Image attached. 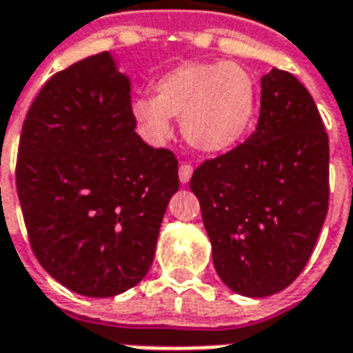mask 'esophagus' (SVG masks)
Listing matches in <instances>:
<instances>
[{
	"label": "esophagus",
	"mask_w": 353,
	"mask_h": 353,
	"mask_svg": "<svg viewBox=\"0 0 353 353\" xmlns=\"http://www.w3.org/2000/svg\"><path fill=\"white\" fill-rule=\"evenodd\" d=\"M192 165H187V163H183L181 166H179V181L183 183V185H187L188 181H190V177H192Z\"/></svg>",
	"instance_id": "esophagus-1"
}]
</instances>
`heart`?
<instances>
[{
	"instance_id": "obj_1",
	"label": "heart",
	"mask_w": 353,
	"mask_h": 353,
	"mask_svg": "<svg viewBox=\"0 0 353 353\" xmlns=\"http://www.w3.org/2000/svg\"><path fill=\"white\" fill-rule=\"evenodd\" d=\"M155 97H135L133 117L155 143L170 137L172 117L181 119L183 135L201 152H225L251 126L256 93L251 74L225 60L185 62L166 71Z\"/></svg>"
}]
</instances>
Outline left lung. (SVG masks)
Here are the masks:
<instances>
[{"mask_svg": "<svg viewBox=\"0 0 353 353\" xmlns=\"http://www.w3.org/2000/svg\"><path fill=\"white\" fill-rule=\"evenodd\" d=\"M330 144L310 91L288 71L262 77L256 130L190 179L221 282L269 296L302 273L328 214Z\"/></svg>", "mask_w": 353, "mask_h": 353, "instance_id": "obj_1", "label": "left lung"}]
</instances>
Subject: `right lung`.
I'll list each match as a JSON object with an SVG mask.
<instances>
[{
  "mask_svg": "<svg viewBox=\"0 0 353 353\" xmlns=\"http://www.w3.org/2000/svg\"><path fill=\"white\" fill-rule=\"evenodd\" d=\"M16 188L41 268L84 296H115L154 262L177 159L135 133L130 79L110 52L58 71L27 112Z\"/></svg>",
  "mask_w": 353,
  "mask_h": 353,
  "instance_id": "add662e5",
  "label": "right lung"
}]
</instances>
